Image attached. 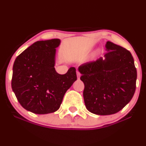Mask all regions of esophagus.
<instances>
[{
  "instance_id": "obj_1",
  "label": "esophagus",
  "mask_w": 146,
  "mask_h": 146,
  "mask_svg": "<svg viewBox=\"0 0 146 146\" xmlns=\"http://www.w3.org/2000/svg\"><path fill=\"white\" fill-rule=\"evenodd\" d=\"M77 76H78V79L80 78V76H81V73H80L79 71H77Z\"/></svg>"
}]
</instances>
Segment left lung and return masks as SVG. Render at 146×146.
<instances>
[{
  "label": "left lung",
  "instance_id": "left-lung-1",
  "mask_svg": "<svg viewBox=\"0 0 146 146\" xmlns=\"http://www.w3.org/2000/svg\"><path fill=\"white\" fill-rule=\"evenodd\" d=\"M105 60L79 67L84 84L85 106L90 113L108 115L118 113L130 102L136 89L137 69L131 53L108 41Z\"/></svg>",
  "mask_w": 146,
  "mask_h": 146
}]
</instances>
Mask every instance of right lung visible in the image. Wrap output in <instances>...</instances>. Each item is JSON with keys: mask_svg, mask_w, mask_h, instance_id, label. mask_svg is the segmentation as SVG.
Masks as SVG:
<instances>
[{"mask_svg": "<svg viewBox=\"0 0 146 146\" xmlns=\"http://www.w3.org/2000/svg\"><path fill=\"white\" fill-rule=\"evenodd\" d=\"M60 39L37 41L15 60L11 88L25 109L35 114L54 113L60 108L64 95L77 80L76 69L66 74L55 70L56 48Z\"/></svg>", "mask_w": 146, "mask_h": 146, "instance_id": "add662e5", "label": "right lung"}]
</instances>
